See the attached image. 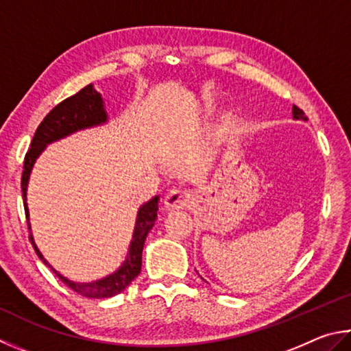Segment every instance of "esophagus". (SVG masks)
Segmentation results:
<instances>
[{
	"label": "esophagus",
	"instance_id": "esophagus-1",
	"mask_svg": "<svg viewBox=\"0 0 351 351\" xmlns=\"http://www.w3.org/2000/svg\"><path fill=\"white\" fill-rule=\"evenodd\" d=\"M191 204V194L186 189H171L165 197V206L171 211L183 210Z\"/></svg>",
	"mask_w": 351,
	"mask_h": 351
}]
</instances>
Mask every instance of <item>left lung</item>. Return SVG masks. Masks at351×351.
<instances>
[{
  "instance_id": "obj_1",
  "label": "left lung",
  "mask_w": 351,
  "mask_h": 351,
  "mask_svg": "<svg viewBox=\"0 0 351 351\" xmlns=\"http://www.w3.org/2000/svg\"><path fill=\"white\" fill-rule=\"evenodd\" d=\"M293 117L296 120H306V115H305V112L300 108H298L296 104H293Z\"/></svg>"
}]
</instances>
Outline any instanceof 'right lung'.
Returning <instances> with one entry per match:
<instances>
[{
    "instance_id": "obj_1",
    "label": "right lung",
    "mask_w": 351,
    "mask_h": 351,
    "mask_svg": "<svg viewBox=\"0 0 351 351\" xmlns=\"http://www.w3.org/2000/svg\"><path fill=\"white\" fill-rule=\"evenodd\" d=\"M106 120H108V115L103 106L101 95L94 89V86L88 84L86 88L77 92L75 95L66 98V100L57 104V106H55L51 112L45 117V120L40 123V126L36 128L32 143H30V149L27 151L26 157H24V169L21 176L24 213H26L29 231H30V223H29V210L26 204V191H27L30 171H32V166L35 163L36 157L45 151L46 145L52 143V141L63 138L66 135L80 131V129L101 125V123H104ZM157 210H158V195L140 208L137 222H135V230L132 234V242H131V247H129V254L126 257V261L123 262V265L117 269L114 274H110L108 278L100 279V280L90 282V284H77V282H72L69 279H66L64 276H61L57 269H53L51 265H49V262L45 259V257H43L40 250L36 248L32 234L29 236V239H30V243L34 245L36 256H38L40 259L58 276L61 282H64V284L71 288V290L82 294L84 298H92V299L112 298L115 294H119L125 290V288L140 274L143 245H145L147 232L151 231L154 222H156Z\"/></svg>"
}]
</instances>
